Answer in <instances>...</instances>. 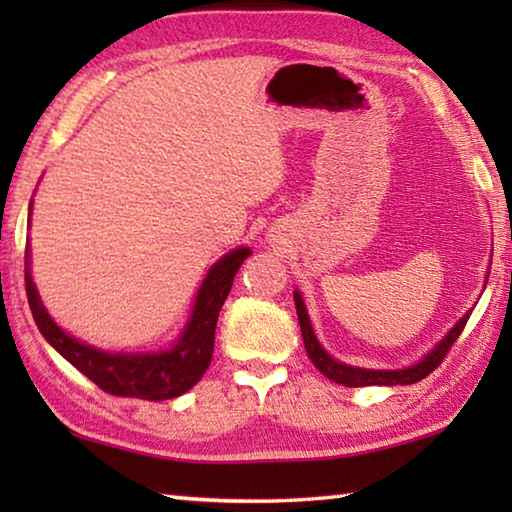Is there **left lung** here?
<instances>
[{"label":"left lung","instance_id":"left-lung-1","mask_svg":"<svg viewBox=\"0 0 512 512\" xmlns=\"http://www.w3.org/2000/svg\"><path fill=\"white\" fill-rule=\"evenodd\" d=\"M488 282V280H485ZM293 300H296V311H298V323H300V332H302V341H305V350L309 354V359L314 366L323 372L327 379L336 381V384H343L348 388H357V386H409L415 384V381L424 379L431 375L433 370L440 366V361L445 359V354L452 348L454 341L461 336L463 327L470 318L472 311H467L463 318H458V323L449 329V332L440 339L433 348L424 354L420 361L411 363L406 368H397V370H372V368H359V366H350V363H343L339 359H334L332 354H327L323 345L316 339L314 327H311V320L307 314L305 300H302L300 291H293Z\"/></svg>","mask_w":512,"mask_h":512}]
</instances>
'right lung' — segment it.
<instances>
[{
    "mask_svg": "<svg viewBox=\"0 0 512 512\" xmlns=\"http://www.w3.org/2000/svg\"><path fill=\"white\" fill-rule=\"evenodd\" d=\"M250 253L253 250L239 246L223 255L207 271L203 284L198 287L192 314H189L178 341H173L171 348L158 352H108L67 334L42 305L40 293L31 277L29 246L27 257H24V280H27V298L33 320H36L40 334L60 357L67 359L76 370L92 379L101 391L110 395L162 402L187 393L210 368L219 311L228 298L239 266L244 264L246 257H250Z\"/></svg>",
    "mask_w": 512,
    "mask_h": 512,
    "instance_id": "add662e5",
    "label": "right lung"
}]
</instances>
